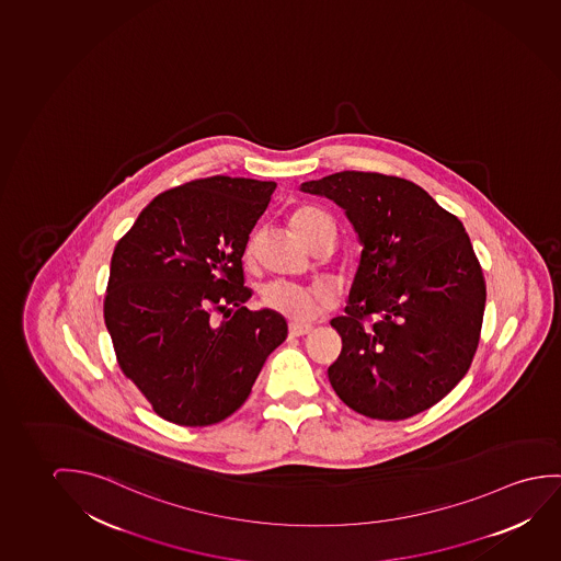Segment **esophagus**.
<instances>
[{"label": "esophagus", "instance_id": "obj_1", "mask_svg": "<svg viewBox=\"0 0 561 561\" xmlns=\"http://www.w3.org/2000/svg\"><path fill=\"white\" fill-rule=\"evenodd\" d=\"M312 332V325L309 324H289V335L291 337H301Z\"/></svg>", "mask_w": 561, "mask_h": 561}]
</instances>
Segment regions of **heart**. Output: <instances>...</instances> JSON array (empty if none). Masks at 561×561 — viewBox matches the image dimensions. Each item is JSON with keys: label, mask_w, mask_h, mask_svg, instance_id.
<instances>
[{"label": "heart", "mask_w": 561, "mask_h": 561, "mask_svg": "<svg viewBox=\"0 0 561 561\" xmlns=\"http://www.w3.org/2000/svg\"><path fill=\"white\" fill-rule=\"evenodd\" d=\"M322 216L324 214L318 211L317 208L305 206L289 216V228L295 236L305 241L312 224ZM252 251H254V243L249 241L247 251H244L247 259H251ZM260 299L266 309L274 310L277 314L295 320V322H305V320L317 317L318 312L328 305V297L324 293L307 289L301 285L287 284V282H272L266 285L260 293Z\"/></svg>", "instance_id": "obj_1"}]
</instances>
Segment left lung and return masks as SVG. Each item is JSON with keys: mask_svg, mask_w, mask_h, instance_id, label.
I'll use <instances>...</instances> for the list:
<instances>
[{"mask_svg": "<svg viewBox=\"0 0 561 561\" xmlns=\"http://www.w3.org/2000/svg\"><path fill=\"white\" fill-rule=\"evenodd\" d=\"M301 191L342 206L363 244L345 317L332 320L343 343L328 368L333 391L378 421L436 405L471 366L486 302L463 224L396 175L340 171Z\"/></svg>", "mask_w": 561, "mask_h": 561, "instance_id": "left-lung-1", "label": "left lung"}]
</instances>
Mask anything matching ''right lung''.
<instances>
[{
  "label": "right lung",
  "instance_id": "right-lung-1",
  "mask_svg": "<svg viewBox=\"0 0 561 561\" xmlns=\"http://www.w3.org/2000/svg\"><path fill=\"white\" fill-rule=\"evenodd\" d=\"M274 191L256 179L188 181L156 196L115 244L104 320L117 365L170 423L236 413L287 337L282 314L243 307L241 259Z\"/></svg>",
  "mask_w": 561,
  "mask_h": 561
}]
</instances>
